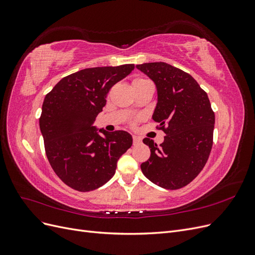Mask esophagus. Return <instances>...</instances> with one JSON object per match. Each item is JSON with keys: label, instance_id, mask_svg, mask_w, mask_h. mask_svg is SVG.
Instances as JSON below:
<instances>
[{"label": "esophagus", "instance_id": "1", "mask_svg": "<svg viewBox=\"0 0 255 255\" xmlns=\"http://www.w3.org/2000/svg\"><path fill=\"white\" fill-rule=\"evenodd\" d=\"M140 141H141V138H140V137H138V136H133V142H134V144L140 143Z\"/></svg>", "mask_w": 255, "mask_h": 255}]
</instances>
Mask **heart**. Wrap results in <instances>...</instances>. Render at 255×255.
Segmentation results:
<instances>
[{
	"instance_id": "obj_1",
	"label": "heart",
	"mask_w": 255,
	"mask_h": 255,
	"mask_svg": "<svg viewBox=\"0 0 255 255\" xmlns=\"http://www.w3.org/2000/svg\"><path fill=\"white\" fill-rule=\"evenodd\" d=\"M142 81H145V80H143V79H137V80H135V81H134V83H137V82H142Z\"/></svg>"
}]
</instances>
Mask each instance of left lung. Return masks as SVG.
<instances>
[{"mask_svg": "<svg viewBox=\"0 0 255 255\" xmlns=\"http://www.w3.org/2000/svg\"><path fill=\"white\" fill-rule=\"evenodd\" d=\"M155 83L157 105L153 120L166 134L157 145L150 138L151 156L141 164L145 177L166 189L186 186L201 172L213 146L215 114L206 92L190 74L166 63L136 65Z\"/></svg>", "mask_w": 255, "mask_h": 255, "instance_id": "obj_1", "label": "left lung"}]
</instances>
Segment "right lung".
I'll use <instances>...</instances> for the list:
<instances>
[{
    "label": "right lung",
    "mask_w": 255,
    "mask_h": 255,
    "mask_svg": "<svg viewBox=\"0 0 255 255\" xmlns=\"http://www.w3.org/2000/svg\"><path fill=\"white\" fill-rule=\"evenodd\" d=\"M133 64L96 67L67 75L45 96L39 118L49 163L67 186L86 192L114 176L117 160L133 144L125 130L109 133L92 127L116 83Z\"/></svg>",
    "instance_id": "right-lung-1"
}]
</instances>
